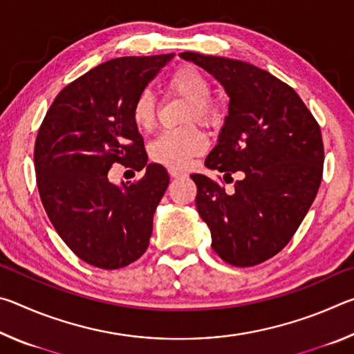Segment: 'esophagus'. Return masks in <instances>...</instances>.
I'll use <instances>...</instances> for the list:
<instances>
[{"mask_svg": "<svg viewBox=\"0 0 354 354\" xmlns=\"http://www.w3.org/2000/svg\"><path fill=\"white\" fill-rule=\"evenodd\" d=\"M169 173H170L171 178H185V176H187V173H185L181 169H169Z\"/></svg>", "mask_w": 354, "mask_h": 354, "instance_id": "34e87169", "label": "esophagus"}]
</instances>
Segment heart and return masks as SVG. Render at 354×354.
Here are the masks:
<instances>
[{
  "label": "heart",
  "mask_w": 354,
  "mask_h": 354,
  "mask_svg": "<svg viewBox=\"0 0 354 354\" xmlns=\"http://www.w3.org/2000/svg\"><path fill=\"white\" fill-rule=\"evenodd\" d=\"M170 91L189 100L185 122L198 120L205 127H217L220 123V104L209 97V81L194 67H179L167 81ZM131 118L137 129L149 131L156 123V103L148 91L137 95L131 106ZM206 137L196 127H185L160 133L149 143L148 153L154 162L170 169H184L196 156L205 153Z\"/></svg>",
  "instance_id": "b5f03b06"
}]
</instances>
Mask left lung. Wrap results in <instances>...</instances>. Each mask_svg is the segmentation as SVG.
<instances>
[{
    "instance_id": "left-lung-1",
    "label": "left lung",
    "mask_w": 354,
    "mask_h": 354,
    "mask_svg": "<svg viewBox=\"0 0 354 354\" xmlns=\"http://www.w3.org/2000/svg\"><path fill=\"white\" fill-rule=\"evenodd\" d=\"M205 68L230 97L218 143L206 167L241 171L234 192L205 175L196 184V211L211 230L214 248L236 267H253L278 254L315 200L323 175V140L313 113L286 82L248 62L181 53Z\"/></svg>"
}]
</instances>
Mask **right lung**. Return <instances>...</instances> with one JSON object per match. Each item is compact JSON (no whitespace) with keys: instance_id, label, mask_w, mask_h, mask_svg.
<instances>
[{"instance_id":"right-lung-1","label":"right lung","mask_w":354,"mask_h":354,"mask_svg":"<svg viewBox=\"0 0 354 354\" xmlns=\"http://www.w3.org/2000/svg\"><path fill=\"white\" fill-rule=\"evenodd\" d=\"M173 56L98 65L59 92L40 124L34 167L41 205L67 247L93 267H127L148 248L170 178L162 165L147 164L131 106ZM113 163L146 175L112 185L106 173Z\"/></svg>"}]
</instances>
